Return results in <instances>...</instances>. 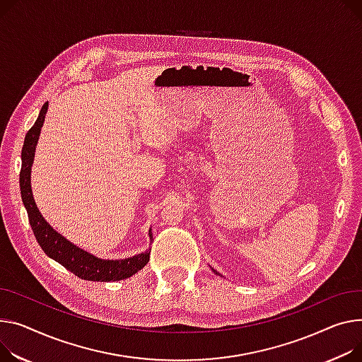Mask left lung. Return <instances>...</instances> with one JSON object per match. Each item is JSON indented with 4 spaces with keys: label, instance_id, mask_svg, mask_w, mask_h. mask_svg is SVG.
<instances>
[{
    "label": "left lung",
    "instance_id": "8db88e82",
    "mask_svg": "<svg viewBox=\"0 0 362 362\" xmlns=\"http://www.w3.org/2000/svg\"><path fill=\"white\" fill-rule=\"evenodd\" d=\"M214 272H215V274H218V272H216V271H214Z\"/></svg>",
    "mask_w": 362,
    "mask_h": 362
}]
</instances>
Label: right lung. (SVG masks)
<instances>
[{"label": "right lung", "instance_id": "obj_1", "mask_svg": "<svg viewBox=\"0 0 362 362\" xmlns=\"http://www.w3.org/2000/svg\"><path fill=\"white\" fill-rule=\"evenodd\" d=\"M47 105L49 103L46 102L42 106L35 125L28 131L26 138H24L23 150H21L20 190H21L23 204L28 209L29 223L32 226L33 234L37 240L39 246L47 256L61 263L65 269H68L69 272H72L81 279L100 281V282L127 279L146 267L150 260V252L141 253L124 260H103L99 257H94L93 255L69 243L66 238L58 234L43 220V216L40 215L35 204V199L32 195V187H30V167L35 156L36 142L40 134V128L43 125L45 115L47 110ZM150 237H153L151 231H150Z\"/></svg>", "mask_w": 362, "mask_h": 362}]
</instances>
